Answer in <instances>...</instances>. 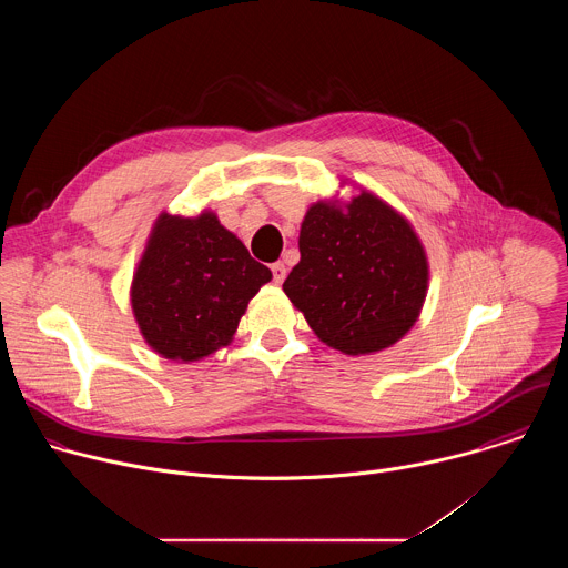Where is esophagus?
I'll list each match as a JSON object with an SVG mask.
<instances>
[{"mask_svg":"<svg viewBox=\"0 0 568 568\" xmlns=\"http://www.w3.org/2000/svg\"><path fill=\"white\" fill-rule=\"evenodd\" d=\"M272 274H274V283L281 285L285 281V276H287V267L283 263H274L272 265Z\"/></svg>","mask_w":568,"mask_h":568,"instance_id":"34e87169","label":"esophagus"}]
</instances>
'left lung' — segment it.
Returning a JSON list of instances; mask_svg holds the SVG:
<instances>
[{
  "label": "left lung",
  "mask_w": 568,
  "mask_h": 568,
  "mask_svg": "<svg viewBox=\"0 0 568 568\" xmlns=\"http://www.w3.org/2000/svg\"><path fill=\"white\" fill-rule=\"evenodd\" d=\"M298 252L283 290L323 344L371 355L418 321L429 283L425 247L409 220L377 195L312 204Z\"/></svg>",
  "instance_id": "1"
}]
</instances>
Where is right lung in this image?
I'll return each mask as SVG.
<instances>
[{"label":"right lung","mask_w":568,"mask_h":568,"mask_svg":"<svg viewBox=\"0 0 568 568\" xmlns=\"http://www.w3.org/2000/svg\"><path fill=\"white\" fill-rule=\"evenodd\" d=\"M272 272L213 211L161 213L136 265L130 301L145 344L166 359L197 362L231 344L237 321Z\"/></svg>","instance_id":"add662e5"}]
</instances>
